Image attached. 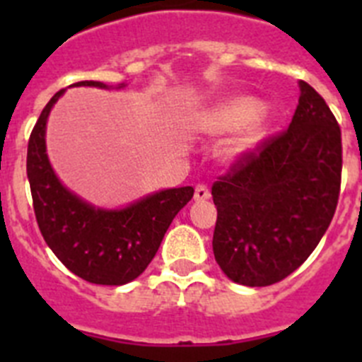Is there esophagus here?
<instances>
[{
  "label": "esophagus",
  "instance_id": "esophagus-1",
  "mask_svg": "<svg viewBox=\"0 0 362 362\" xmlns=\"http://www.w3.org/2000/svg\"><path fill=\"white\" fill-rule=\"evenodd\" d=\"M194 197H196V201H204V199H209L210 197V190L206 185H197L196 187V194H194Z\"/></svg>",
  "mask_w": 362,
  "mask_h": 362
}]
</instances>
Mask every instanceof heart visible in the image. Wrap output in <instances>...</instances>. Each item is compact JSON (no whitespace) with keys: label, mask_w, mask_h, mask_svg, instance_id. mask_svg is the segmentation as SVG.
<instances>
[{"label":"heart","mask_w":362,"mask_h":362,"mask_svg":"<svg viewBox=\"0 0 362 362\" xmlns=\"http://www.w3.org/2000/svg\"><path fill=\"white\" fill-rule=\"evenodd\" d=\"M257 110L259 105L252 99H233L228 103L217 105V107L197 114L196 119H194V127L206 134L228 132V130L238 129V127L245 124L246 121H250L257 114ZM261 134H263V130H261L259 123L252 121L239 136H235L230 141L228 152L232 156H241V153L248 152V150L257 145V141L261 139Z\"/></svg>","instance_id":"1"}]
</instances>
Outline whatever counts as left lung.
Segmentation results:
<instances>
[{
  "instance_id": "1",
  "label": "left lung",
  "mask_w": 362,
  "mask_h": 362,
  "mask_svg": "<svg viewBox=\"0 0 362 362\" xmlns=\"http://www.w3.org/2000/svg\"><path fill=\"white\" fill-rule=\"evenodd\" d=\"M288 129L241 153L212 185L214 255L233 283L270 286L315 250L337 209L341 127L306 81Z\"/></svg>"
}]
</instances>
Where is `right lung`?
I'll return each instance as SVG.
<instances>
[{"mask_svg": "<svg viewBox=\"0 0 362 362\" xmlns=\"http://www.w3.org/2000/svg\"><path fill=\"white\" fill-rule=\"evenodd\" d=\"M74 85L107 88L101 81ZM63 92H56L47 103L28 139L27 175L37 226L50 250L72 274L94 284H127L148 267L194 188L156 192L123 210L94 209L70 194L54 174L45 150L47 117Z\"/></svg>", "mask_w": 362, "mask_h": 362, "instance_id": "obj_1", "label": "right lung"}]
</instances>
